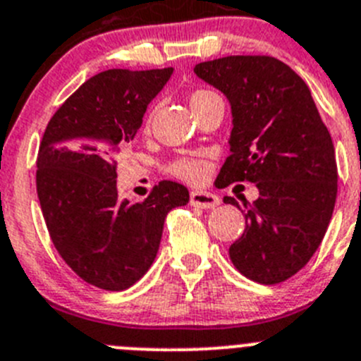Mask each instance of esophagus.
Wrapping results in <instances>:
<instances>
[{"mask_svg": "<svg viewBox=\"0 0 361 361\" xmlns=\"http://www.w3.org/2000/svg\"><path fill=\"white\" fill-rule=\"evenodd\" d=\"M219 203H221V200H219L215 194H210V192H203V190L190 192V204H192V207L215 208V207H219Z\"/></svg>", "mask_w": 361, "mask_h": 361, "instance_id": "obj_1", "label": "esophagus"}]
</instances>
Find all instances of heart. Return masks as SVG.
<instances>
[{"label": "heart", "instance_id": "obj_1", "mask_svg": "<svg viewBox=\"0 0 361 361\" xmlns=\"http://www.w3.org/2000/svg\"><path fill=\"white\" fill-rule=\"evenodd\" d=\"M217 94L210 92V90H194V92L188 96V104H190V109H197V106H201L203 103H207L208 99H212V97H215ZM173 173L176 174V176L183 178V180L187 181H197L203 178L204 174V169L203 165L200 164V161H194V160H181L178 161L176 165L173 167Z\"/></svg>", "mask_w": 361, "mask_h": 361}]
</instances>
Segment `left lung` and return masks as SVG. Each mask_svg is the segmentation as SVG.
<instances>
[{
  "label": "left lung",
  "instance_id": "left-lung-1",
  "mask_svg": "<svg viewBox=\"0 0 361 361\" xmlns=\"http://www.w3.org/2000/svg\"><path fill=\"white\" fill-rule=\"evenodd\" d=\"M194 73L228 97L233 116L219 187L251 181L260 192L244 201L245 230L231 244V262L252 281H285L308 264L331 221L338 181L331 135L308 85L281 60L224 56ZM224 203L240 208L235 197Z\"/></svg>",
  "mask_w": 361,
  "mask_h": 361
}]
</instances>
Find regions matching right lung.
<instances>
[{
  "label": "right lung",
  "instance_id": "1",
  "mask_svg": "<svg viewBox=\"0 0 361 361\" xmlns=\"http://www.w3.org/2000/svg\"><path fill=\"white\" fill-rule=\"evenodd\" d=\"M173 67L109 69L87 80L44 131L37 196L56 251L83 281L126 290L157 258L167 214L188 203L176 181L154 185L142 203L119 200L117 153L135 139L147 104Z\"/></svg>",
  "mask_w": 361,
  "mask_h": 361
}]
</instances>
